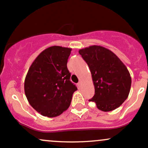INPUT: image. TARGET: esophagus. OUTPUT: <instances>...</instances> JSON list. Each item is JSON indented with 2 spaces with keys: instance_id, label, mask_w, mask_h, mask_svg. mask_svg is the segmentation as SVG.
Returning <instances> with one entry per match:
<instances>
[{
  "instance_id": "esophagus-1",
  "label": "esophagus",
  "mask_w": 148,
  "mask_h": 148,
  "mask_svg": "<svg viewBox=\"0 0 148 148\" xmlns=\"http://www.w3.org/2000/svg\"><path fill=\"white\" fill-rule=\"evenodd\" d=\"M77 85H78L79 87H81V82H79L78 83H77Z\"/></svg>"
}]
</instances>
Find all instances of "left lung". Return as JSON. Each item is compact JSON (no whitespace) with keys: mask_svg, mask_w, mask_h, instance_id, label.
Wrapping results in <instances>:
<instances>
[{"mask_svg":"<svg viewBox=\"0 0 148 148\" xmlns=\"http://www.w3.org/2000/svg\"><path fill=\"white\" fill-rule=\"evenodd\" d=\"M92 74L95 95L90 101L103 112H110L124 102L129 95L131 77L126 66L112 51L101 46L79 50Z\"/></svg>","mask_w":148,"mask_h":148,"instance_id":"8db88e82","label":"left lung"}]
</instances>
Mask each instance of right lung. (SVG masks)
I'll return each mask as SVG.
<instances>
[{
  "label": "right lung",
  "mask_w": 148,
  "mask_h": 148,
  "mask_svg": "<svg viewBox=\"0 0 148 148\" xmlns=\"http://www.w3.org/2000/svg\"><path fill=\"white\" fill-rule=\"evenodd\" d=\"M72 49L53 46L39 53L25 80V93L29 104L49 118L67 110L77 87L70 80L67 62Z\"/></svg>",
  "instance_id": "add662e5"
}]
</instances>
